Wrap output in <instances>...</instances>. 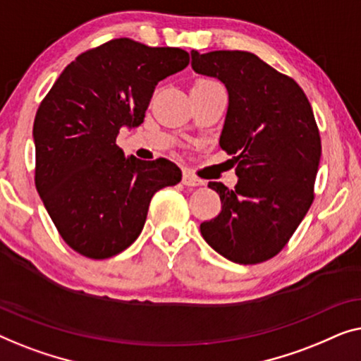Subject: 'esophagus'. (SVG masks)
I'll use <instances>...</instances> for the list:
<instances>
[{"instance_id":"34e87169","label":"esophagus","mask_w":361,"mask_h":361,"mask_svg":"<svg viewBox=\"0 0 361 361\" xmlns=\"http://www.w3.org/2000/svg\"><path fill=\"white\" fill-rule=\"evenodd\" d=\"M183 185L186 186H202L204 185V181L197 178V176H195L192 173H190V171H185L183 173Z\"/></svg>"}]
</instances>
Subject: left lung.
<instances>
[{"label": "left lung", "mask_w": 361, "mask_h": 361, "mask_svg": "<svg viewBox=\"0 0 361 361\" xmlns=\"http://www.w3.org/2000/svg\"><path fill=\"white\" fill-rule=\"evenodd\" d=\"M196 73L217 78L229 93L219 145L233 155L237 185L211 181L222 209L201 235L240 265L275 257L314 200L321 137L311 104L293 78L243 50H191Z\"/></svg>", "instance_id": "8db88e82"}]
</instances>
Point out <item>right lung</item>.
<instances>
[{"label": "right lung", "mask_w": 361, "mask_h": 361, "mask_svg": "<svg viewBox=\"0 0 361 361\" xmlns=\"http://www.w3.org/2000/svg\"><path fill=\"white\" fill-rule=\"evenodd\" d=\"M190 55L123 37L78 55L34 119L35 188L75 252L103 260L144 229L152 196L181 181L173 161L126 157L119 130L144 123L155 86L181 72Z\"/></svg>", "instance_id": "obj_1"}]
</instances>
